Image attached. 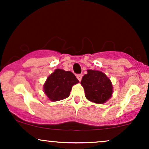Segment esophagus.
<instances>
[{
  "instance_id": "1",
  "label": "esophagus",
  "mask_w": 149,
  "mask_h": 149,
  "mask_svg": "<svg viewBox=\"0 0 149 149\" xmlns=\"http://www.w3.org/2000/svg\"><path fill=\"white\" fill-rule=\"evenodd\" d=\"M76 77H77V78H78L79 81H81L82 77H83V75H82V74H77L76 75Z\"/></svg>"
}]
</instances>
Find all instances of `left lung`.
<instances>
[{"mask_svg": "<svg viewBox=\"0 0 149 149\" xmlns=\"http://www.w3.org/2000/svg\"><path fill=\"white\" fill-rule=\"evenodd\" d=\"M80 83L85 90V97L90 102L104 104L111 97V82L101 71L88 70V73L82 78Z\"/></svg>", "mask_w": 149, "mask_h": 149, "instance_id": "obj_1", "label": "left lung"}]
</instances>
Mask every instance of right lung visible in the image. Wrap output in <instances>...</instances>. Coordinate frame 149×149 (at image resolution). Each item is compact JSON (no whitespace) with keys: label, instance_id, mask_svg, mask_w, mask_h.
Listing matches in <instances>:
<instances>
[{"label":"right lung","instance_id":"1","mask_svg":"<svg viewBox=\"0 0 149 149\" xmlns=\"http://www.w3.org/2000/svg\"><path fill=\"white\" fill-rule=\"evenodd\" d=\"M78 82L71 71L56 69L47 78L44 85V91L51 101L62 100L69 96L72 86Z\"/></svg>","mask_w":149,"mask_h":149}]
</instances>
